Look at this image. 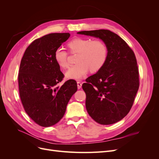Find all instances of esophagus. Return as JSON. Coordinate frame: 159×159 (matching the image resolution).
Returning <instances> with one entry per match:
<instances>
[{
	"label": "esophagus",
	"mask_w": 159,
	"mask_h": 159,
	"mask_svg": "<svg viewBox=\"0 0 159 159\" xmlns=\"http://www.w3.org/2000/svg\"><path fill=\"white\" fill-rule=\"evenodd\" d=\"M77 85H78V88L80 89L81 88V85H82V83L80 82V81H78L77 82Z\"/></svg>",
	"instance_id": "esophagus-1"
}]
</instances>
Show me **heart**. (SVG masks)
I'll use <instances>...</instances> for the list:
<instances>
[{"label":"heart","instance_id":"heart-1","mask_svg":"<svg viewBox=\"0 0 159 159\" xmlns=\"http://www.w3.org/2000/svg\"><path fill=\"white\" fill-rule=\"evenodd\" d=\"M71 54L78 53L77 64L71 66L66 71L67 78L79 80L83 79L91 70L96 73L103 68L108 57V48L105 43L101 40H92L89 38H75L68 43ZM69 54L64 48L56 49L54 57L61 68H68Z\"/></svg>","mask_w":159,"mask_h":159}]
</instances>
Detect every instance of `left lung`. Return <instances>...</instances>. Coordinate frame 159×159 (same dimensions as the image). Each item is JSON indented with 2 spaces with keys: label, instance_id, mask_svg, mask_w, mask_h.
<instances>
[{
  "label": "left lung",
  "instance_id": "1",
  "mask_svg": "<svg viewBox=\"0 0 159 159\" xmlns=\"http://www.w3.org/2000/svg\"><path fill=\"white\" fill-rule=\"evenodd\" d=\"M78 34L102 39L108 57L103 68L86 79L82 88L88 114L101 125H111L124 118L131 110L139 88L135 55L126 42L108 30L81 31Z\"/></svg>",
  "mask_w": 159,
  "mask_h": 159
}]
</instances>
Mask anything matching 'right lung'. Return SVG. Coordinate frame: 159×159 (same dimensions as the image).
<instances>
[{
    "label": "right lung",
    "mask_w": 159,
    "mask_h": 159,
    "mask_svg": "<svg viewBox=\"0 0 159 159\" xmlns=\"http://www.w3.org/2000/svg\"><path fill=\"white\" fill-rule=\"evenodd\" d=\"M70 36L69 33H52L38 38L28 46L21 60L18 74L21 102L28 116L42 127H50L60 121L78 89L74 80L57 85L64 75L54 54Z\"/></svg>",
    "instance_id": "right-lung-1"
}]
</instances>
